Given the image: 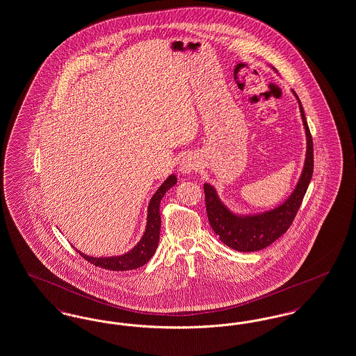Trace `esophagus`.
<instances>
[{"label":"esophagus","instance_id":"1","mask_svg":"<svg viewBox=\"0 0 356 356\" xmlns=\"http://www.w3.org/2000/svg\"><path fill=\"white\" fill-rule=\"evenodd\" d=\"M197 167H199V160L193 155H186L180 161V172L183 175H189V173L196 171Z\"/></svg>","mask_w":356,"mask_h":356}]
</instances>
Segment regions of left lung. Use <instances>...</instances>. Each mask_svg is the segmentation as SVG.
Segmentation results:
<instances>
[{"label": "left lung", "instance_id": "8db88e82", "mask_svg": "<svg viewBox=\"0 0 356 356\" xmlns=\"http://www.w3.org/2000/svg\"><path fill=\"white\" fill-rule=\"evenodd\" d=\"M271 69L273 72H277L274 67ZM291 92L298 102L299 113L306 136L303 168L291 193L274 208L257 213H245L233 211L220 197L213 185L204 183L205 205L209 224L221 242H224L233 250L245 253L257 252L268 248L270 243L278 240L291 225L312 181L314 170L313 139L298 95L294 90H291Z\"/></svg>", "mask_w": 356, "mask_h": 356}]
</instances>
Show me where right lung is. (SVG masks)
Segmentation results:
<instances>
[{
	"label": "right lung",
	"mask_w": 356,
	"mask_h": 356,
	"mask_svg": "<svg viewBox=\"0 0 356 356\" xmlns=\"http://www.w3.org/2000/svg\"><path fill=\"white\" fill-rule=\"evenodd\" d=\"M177 183V177L175 173L170 175L164 183L157 188L156 192L149 200L148 208H147V221L145 228L143 232V236L138 243L126 252L124 254L110 257H92L87 256L85 253L79 252V254L86 258L88 262H91L95 266H99L107 270L126 271L134 270L147 264L156 252L159 238H160V202L164 197V195L171 189L173 185Z\"/></svg>",
	"instance_id": "right-lung-1"
}]
</instances>
